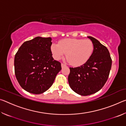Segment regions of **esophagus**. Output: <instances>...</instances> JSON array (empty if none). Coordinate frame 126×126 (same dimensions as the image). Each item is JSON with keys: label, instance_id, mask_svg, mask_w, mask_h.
<instances>
[{"label": "esophagus", "instance_id": "34e87169", "mask_svg": "<svg viewBox=\"0 0 126 126\" xmlns=\"http://www.w3.org/2000/svg\"><path fill=\"white\" fill-rule=\"evenodd\" d=\"M61 65H62V67H65L66 66V65L65 64H64V63H62L61 64Z\"/></svg>", "mask_w": 126, "mask_h": 126}]
</instances>
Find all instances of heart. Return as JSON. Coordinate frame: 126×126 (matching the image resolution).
<instances>
[{
	"instance_id": "b5f03b06",
	"label": "heart",
	"mask_w": 126,
	"mask_h": 126,
	"mask_svg": "<svg viewBox=\"0 0 126 126\" xmlns=\"http://www.w3.org/2000/svg\"><path fill=\"white\" fill-rule=\"evenodd\" d=\"M51 50L54 58L60 59L67 53L68 61L74 66L86 63L94 50L93 42L89 39H64L58 44H53Z\"/></svg>"
}]
</instances>
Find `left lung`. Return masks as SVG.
Returning a JSON list of instances; mask_svg holds the SVG:
<instances>
[{
  "label": "left lung",
  "instance_id": "1",
  "mask_svg": "<svg viewBox=\"0 0 126 126\" xmlns=\"http://www.w3.org/2000/svg\"><path fill=\"white\" fill-rule=\"evenodd\" d=\"M94 45L93 54L80 67H70L68 82L73 91L81 95H88L99 91L109 77L112 59L106 47L98 40L88 37Z\"/></svg>",
  "mask_w": 126,
  "mask_h": 126
}]
</instances>
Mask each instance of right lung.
Wrapping results in <instances>:
<instances>
[{"mask_svg":"<svg viewBox=\"0 0 126 126\" xmlns=\"http://www.w3.org/2000/svg\"><path fill=\"white\" fill-rule=\"evenodd\" d=\"M51 38L37 37L25 42L14 58L15 75L22 88L38 94L50 88L61 63L54 60L51 51Z\"/></svg>","mask_w":126,"mask_h":126,"instance_id":"obj_1","label":"right lung"}]
</instances>
